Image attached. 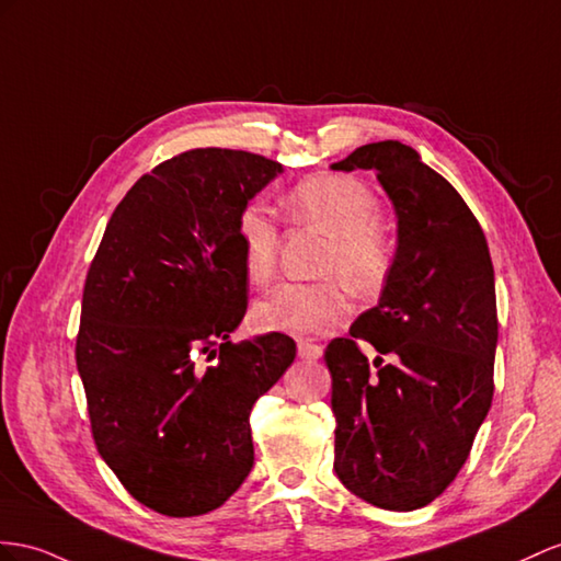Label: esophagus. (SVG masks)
Segmentation results:
<instances>
[{
    "label": "esophagus",
    "mask_w": 561,
    "mask_h": 561,
    "mask_svg": "<svg viewBox=\"0 0 561 561\" xmlns=\"http://www.w3.org/2000/svg\"><path fill=\"white\" fill-rule=\"evenodd\" d=\"M298 357L300 360H320L322 357V346H318V343L312 341H298Z\"/></svg>",
    "instance_id": "34e87169"
}]
</instances>
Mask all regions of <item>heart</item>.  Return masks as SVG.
Wrapping results in <instances>:
<instances>
[{
	"label": "heart",
	"mask_w": 561,
	"mask_h": 561,
	"mask_svg": "<svg viewBox=\"0 0 561 561\" xmlns=\"http://www.w3.org/2000/svg\"><path fill=\"white\" fill-rule=\"evenodd\" d=\"M286 213L296 222L320 227L332 237L320 272H332L353 291H375L393 265L391 239L379 225L381 204L360 180L348 175H312L298 182L284 198ZM237 241L243 270L253 284L263 286L277 270L279 232L270 213L249 204L237 215ZM351 310L339 279L286 282L257 300L255 322L270 332L308 336L322 334L346 320Z\"/></svg>",
	"instance_id": "obj_1"
}]
</instances>
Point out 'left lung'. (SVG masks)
Masks as SVG:
<instances>
[{
	"label": "left lung",
	"mask_w": 561,
	"mask_h": 561,
	"mask_svg": "<svg viewBox=\"0 0 561 561\" xmlns=\"http://www.w3.org/2000/svg\"><path fill=\"white\" fill-rule=\"evenodd\" d=\"M334 170H377L398 215L379 304L324 351L332 375L334 471L391 512L436 500L465 467L493 400L495 277L483 229L455 186L396 139ZM380 355L368 367L359 341ZM390 363L383 364L382 357Z\"/></svg>",
	"instance_id": "8db88e82"
}]
</instances>
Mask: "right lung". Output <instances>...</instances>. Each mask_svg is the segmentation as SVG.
Here are the masks:
<instances>
[{
	"label": "right lung",
	"instance_id": "1",
	"mask_svg": "<svg viewBox=\"0 0 561 561\" xmlns=\"http://www.w3.org/2000/svg\"><path fill=\"white\" fill-rule=\"evenodd\" d=\"M282 172L192 149L123 196L82 289L76 363L99 455L144 507L198 516L253 467L251 410L294 363L291 336L229 341L249 289L237 215Z\"/></svg>",
	"mask_w": 561,
	"mask_h": 561
}]
</instances>
